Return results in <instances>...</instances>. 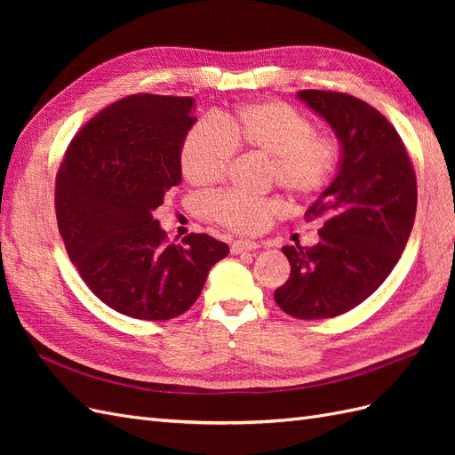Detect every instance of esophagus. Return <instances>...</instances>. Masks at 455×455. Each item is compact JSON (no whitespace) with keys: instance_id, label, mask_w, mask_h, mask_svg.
I'll list each match as a JSON object with an SVG mask.
<instances>
[{"instance_id":"1","label":"esophagus","mask_w":455,"mask_h":455,"mask_svg":"<svg viewBox=\"0 0 455 455\" xmlns=\"http://www.w3.org/2000/svg\"><path fill=\"white\" fill-rule=\"evenodd\" d=\"M256 249H259V244L254 243V241H243V239H239V241H233V243H231V252H233V254L252 252V251H256Z\"/></svg>"}]
</instances>
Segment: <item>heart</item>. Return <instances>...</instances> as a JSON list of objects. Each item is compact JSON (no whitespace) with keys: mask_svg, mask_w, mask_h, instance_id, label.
Segmentation results:
<instances>
[{"mask_svg":"<svg viewBox=\"0 0 455 455\" xmlns=\"http://www.w3.org/2000/svg\"><path fill=\"white\" fill-rule=\"evenodd\" d=\"M233 151L266 156V180L296 199H311L334 180L341 142L334 132L315 131L313 121L279 100L244 104L218 114L212 123L191 127L180 146V169L196 188H211L226 176ZM281 197L218 194L206 201V212L231 231L258 233L284 214Z\"/></svg>","mask_w":455,"mask_h":455,"instance_id":"heart-1","label":"heart"}]
</instances>
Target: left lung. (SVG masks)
Segmentation results:
<instances>
[{
	"label": "left lung",
	"instance_id": "obj_1",
	"mask_svg": "<svg viewBox=\"0 0 455 455\" xmlns=\"http://www.w3.org/2000/svg\"><path fill=\"white\" fill-rule=\"evenodd\" d=\"M341 142L339 171L306 212L321 220L315 246H283L291 277L275 291L296 319H328L364 301L389 277L408 243L418 206L416 172L391 123L361 99L299 91Z\"/></svg>",
	"mask_w": 455,
	"mask_h": 455
}]
</instances>
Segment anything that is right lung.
<instances>
[{
	"mask_svg": "<svg viewBox=\"0 0 455 455\" xmlns=\"http://www.w3.org/2000/svg\"><path fill=\"white\" fill-rule=\"evenodd\" d=\"M194 106L189 96L117 100L77 131L57 174L54 209L68 256L96 298L134 319L186 313L229 252L206 233L169 244L154 218L182 182L180 146Z\"/></svg>",
	"mask_w": 455,
	"mask_h": 455,
	"instance_id": "1",
	"label": "right lung"
}]
</instances>
